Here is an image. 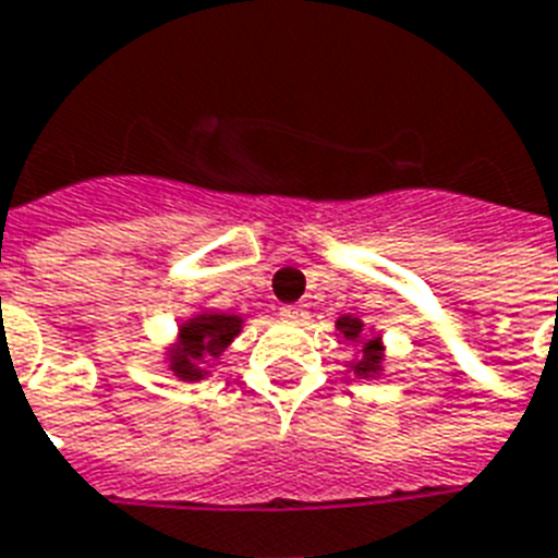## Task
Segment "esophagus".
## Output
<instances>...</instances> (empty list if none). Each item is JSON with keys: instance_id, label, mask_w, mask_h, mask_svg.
Here are the masks:
<instances>
[{"instance_id": "obj_1", "label": "esophagus", "mask_w": 558, "mask_h": 558, "mask_svg": "<svg viewBox=\"0 0 558 558\" xmlns=\"http://www.w3.org/2000/svg\"><path fill=\"white\" fill-rule=\"evenodd\" d=\"M280 318H287V322H304L306 310L304 306H283V310H280Z\"/></svg>"}]
</instances>
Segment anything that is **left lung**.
<instances>
[{
	"label": "left lung",
	"instance_id": "left-lung-1",
	"mask_svg": "<svg viewBox=\"0 0 558 558\" xmlns=\"http://www.w3.org/2000/svg\"><path fill=\"white\" fill-rule=\"evenodd\" d=\"M336 330L344 336L348 341H356L362 344V353H359L356 362H350L353 373L356 376H376L381 371V359H385V344H381V336H371L365 339V324L353 318V315H341L339 322H336Z\"/></svg>",
	"mask_w": 558,
	"mask_h": 558
}]
</instances>
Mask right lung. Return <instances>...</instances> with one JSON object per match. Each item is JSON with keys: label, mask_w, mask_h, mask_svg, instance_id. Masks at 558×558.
Instances as JSON below:
<instances>
[{"label": "right lung", "mask_w": 558, "mask_h": 558, "mask_svg": "<svg viewBox=\"0 0 558 558\" xmlns=\"http://www.w3.org/2000/svg\"><path fill=\"white\" fill-rule=\"evenodd\" d=\"M243 318L228 313H202L179 327V341L168 353L170 371L179 379L199 381L208 376L205 362L222 356V350L240 336Z\"/></svg>", "instance_id": "right-lung-1"}]
</instances>
